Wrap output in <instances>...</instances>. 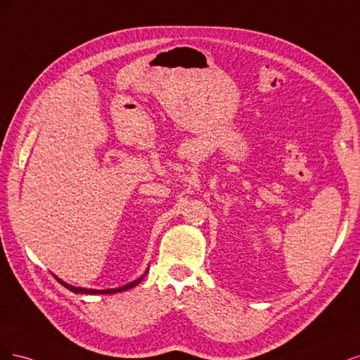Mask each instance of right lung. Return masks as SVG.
Wrapping results in <instances>:
<instances>
[{
    "label": "right lung",
    "mask_w": 360,
    "mask_h": 360,
    "mask_svg": "<svg viewBox=\"0 0 360 360\" xmlns=\"http://www.w3.org/2000/svg\"><path fill=\"white\" fill-rule=\"evenodd\" d=\"M143 278V276H142ZM142 278H139V280H136V281H133V283H130V284H127V285H124V287H120V288H110V290H91V288H80V287H73V285H68V284H65L64 281H61L60 278H56L58 281H60L65 288H68V290H72L73 293H85V295H112V293H118V292H125V290H130L131 287H134V285H137L139 283L142 281Z\"/></svg>",
    "instance_id": "obj_1"
}]
</instances>
